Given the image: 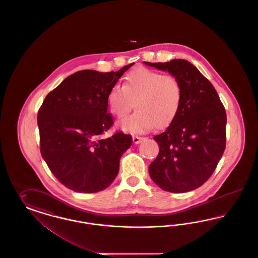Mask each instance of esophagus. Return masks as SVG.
I'll list each match as a JSON object with an SVG mask.
<instances>
[{"label":"esophagus","instance_id":"esophagus-1","mask_svg":"<svg viewBox=\"0 0 258 258\" xmlns=\"http://www.w3.org/2000/svg\"><path fill=\"white\" fill-rule=\"evenodd\" d=\"M144 139H145V137H140V136H137V135H135V136L133 137V140H134V143H135V144H139V143L142 142Z\"/></svg>","mask_w":258,"mask_h":258}]
</instances>
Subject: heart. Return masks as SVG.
<instances>
[{
	"label": "heart",
	"instance_id": "heart-1",
	"mask_svg": "<svg viewBox=\"0 0 258 258\" xmlns=\"http://www.w3.org/2000/svg\"><path fill=\"white\" fill-rule=\"evenodd\" d=\"M182 88L171 74H162L139 67L126 75L123 86L113 87L108 94L111 112L124 118L134 107L137 110L123 120L122 127L131 133H144L164 126L175 118L180 108Z\"/></svg>",
	"mask_w": 258,
	"mask_h": 258
}]
</instances>
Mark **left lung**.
Masks as SVG:
<instances>
[{
    "instance_id": "1",
    "label": "left lung",
    "mask_w": 258,
    "mask_h": 258,
    "mask_svg": "<svg viewBox=\"0 0 258 258\" xmlns=\"http://www.w3.org/2000/svg\"><path fill=\"white\" fill-rule=\"evenodd\" d=\"M144 62L167 71L182 88L178 113L162 134L154 136L160 152L149 166L150 177L166 191L194 190L212 176L225 150L224 106L212 83L189 61Z\"/></svg>"
}]
</instances>
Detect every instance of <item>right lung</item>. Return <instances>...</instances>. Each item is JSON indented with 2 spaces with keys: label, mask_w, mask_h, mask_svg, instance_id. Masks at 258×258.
Listing matches in <instances>:
<instances>
[{
  "label": "right lung",
  "mask_w": 258,
  "mask_h": 258,
  "mask_svg": "<svg viewBox=\"0 0 258 258\" xmlns=\"http://www.w3.org/2000/svg\"><path fill=\"white\" fill-rule=\"evenodd\" d=\"M133 64L118 72L84 70L72 74L38 109L41 156L56 179L74 191L103 190L118 175L120 159L133 138L122 132L103 136L114 123L107 98Z\"/></svg>",
  "instance_id": "right-lung-1"
}]
</instances>
